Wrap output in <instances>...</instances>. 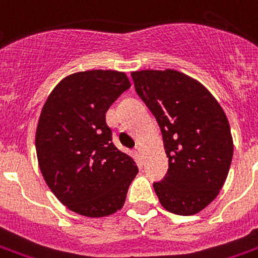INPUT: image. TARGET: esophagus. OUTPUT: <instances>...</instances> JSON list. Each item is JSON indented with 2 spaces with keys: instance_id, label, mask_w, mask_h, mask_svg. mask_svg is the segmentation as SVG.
<instances>
[{
  "instance_id": "obj_1",
  "label": "esophagus",
  "mask_w": 258,
  "mask_h": 258,
  "mask_svg": "<svg viewBox=\"0 0 258 258\" xmlns=\"http://www.w3.org/2000/svg\"><path fill=\"white\" fill-rule=\"evenodd\" d=\"M135 154H137V155L142 154V149H141V147H139V146L135 147Z\"/></svg>"
}]
</instances>
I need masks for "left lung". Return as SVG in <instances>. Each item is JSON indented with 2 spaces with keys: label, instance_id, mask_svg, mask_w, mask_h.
<instances>
[{
  "label": "left lung",
  "instance_id": "1",
  "mask_svg": "<svg viewBox=\"0 0 258 258\" xmlns=\"http://www.w3.org/2000/svg\"><path fill=\"white\" fill-rule=\"evenodd\" d=\"M135 90L160 125L169 169L154 190L162 207L195 215L219 195L233 160L225 111L199 81L177 70L131 73Z\"/></svg>",
  "mask_w": 258,
  "mask_h": 258
}]
</instances>
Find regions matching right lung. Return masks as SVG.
Here are the masks:
<instances>
[{
  "label": "right lung",
  "mask_w": 258,
  "mask_h": 258,
  "mask_svg": "<svg viewBox=\"0 0 258 258\" xmlns=\"http://www.w3.org/2000/svg\"><path fill=\"white\" fill-rule=\"evenodd\" d=\"M131 86L124 73L88 70L64 77L43 105L36 155L44 181L69 210L103 218L119 211L138 173L112 143L105 113Z\"/></svg>",
  "instance_id": "obj_1"
}]
</instances>
